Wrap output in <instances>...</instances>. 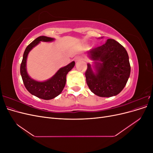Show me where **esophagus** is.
<instances>
[{
    "instance_id": "1",
    "label": "esophagus",
    "mask_w": 153,
    "mask_h": 153,
    "mask_svg": "<svg viewBox=\"0 0 153 153\" xmlns=\"http://www.w3.org/2000/svg\"><path fill=\"white\" fill-rule=\"evenodd\" d=\"M83 58H82V57H81V56H80V55H78V56H76V57H75V60L76 61H80V60H82Z\"/></svg>"
}]
</instances>
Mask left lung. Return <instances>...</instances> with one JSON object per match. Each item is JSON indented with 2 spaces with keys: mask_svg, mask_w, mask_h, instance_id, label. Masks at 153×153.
Instances as JSON below:
<instances>
[{
  "mask_svg": "<svg viewBox=\"0 0 153 153\" xmlns=\"http://www.w3.org/2000/svg\"><path fill=\"white\" fill-rule=\"evenodd\" d=\"M96 62L94 73L89 64L85 71L86 82L91 91L100 97L116 96L124 89L131 71L127 51L117 41L108 39L100 47L87 52Z\"/></svg>",
  "mask_w": 153,
  "mask_h": 153,
  "instance_id": "obj_1",
  "label": "left lung"
}]
</instances>
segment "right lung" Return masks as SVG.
I'll return each mask as SVG.
<instances>
[{"mask_svg":"<svg viewBox=\"0 0 153 153\" xmlns=\"http://www.w3.org/2000/svg\"><path fill=\"white\" fill-rule=\"evenodd\" d=\"M53 39V38L44 36L37 38L27 47L20 65V74L27 90L31 94L46 100L53 99L61 93L66 84L67 74L71 70L75 64L73 61L68 65L61 68L54 76L45 82H37L29 77L26 70V61L29 52L40 41L48 42Z\"/></svg>","mask_w":153,"mask_h":153,"instance_id":"right-lung-1","label":"right lung"}]
</instances>
